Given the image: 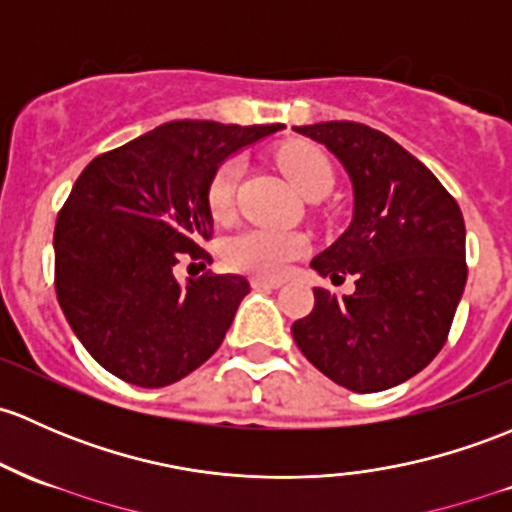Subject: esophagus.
I'll list each match as a JSON object with an SVG mask.
<instances>
[{"label": "esophagus", "mask_w": 512, "mask_h": 512, "mask_svg": "<svg viewBox=\"0 0 512 512\" xmlns=\"http://www.w3.org/2000/svg\"><path fill=\"white\" fill-rule=\"evenodd\" d=\"M250 284L255 289H279L284 284V279H274V277H252Z\"/></svg>", "instance_id": "esophagus-1"}]
</instances>
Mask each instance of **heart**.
Instances as JSON below:
<instances>
[{"instance_id":"heart-1","label":"heart","mask_w":512,"mask_h":512,"mask_svg":"<svg viewBox=\"0 0 512 512\" xmlns=\"http://www.w3.org/2000/svg\"><path fill=\"white\" fill-rule=\"evenodd\" d=\"M279 166L306 198L328 193L336 184V171L326 152L311 144H289L279 149ZM242 179V161L238 157L223 161L208 184V208L218 220L230 218L235 211V196ZM306 250V238L292 230L245 228L223 242V257L230 267L252 272L257 277H279Z\"/></svg>"}]
</instances>
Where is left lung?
<instances>
[{"label": "left lung", "mask_w": 512, "mask_h": 512, "mask_svg": "<svg viewBox=\"0 0 512 512\" xmlns=\"http://www.w3.org/2000/svg\"><path fill=\"white\" fill-rule=\"evenodd\" d=\"M346 166L353 223L311 260L321 277H355L348 297L314 289L294 321L299 351L353 392H380L427 368L441 351L466 287L459 203L395 139L360 122L294 127Z\"/></svg>", "instance_id": "8db88e82"}]
</instances>
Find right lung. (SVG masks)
<instances>
[{
	"mask_svg": "<svg viewBox=\"0 0 512 512\" xmlns=\"http://www.w3.org/2000/svg\"><path fill=\"white\" fill-rule=\"evenodd\" d=\"M282 125L166 122L90 161L53 230L56 294L85 351L115 378L166 387L223 343L250 282L179 284V260L213 262L208 184L218 164ZM206 267V265H203Z\"/></svg>",
	"mask_w": 512,
	"mask_h": 512,
	"instance_id": "add662e5",
	"label": "right lung"
}]
</instances>
